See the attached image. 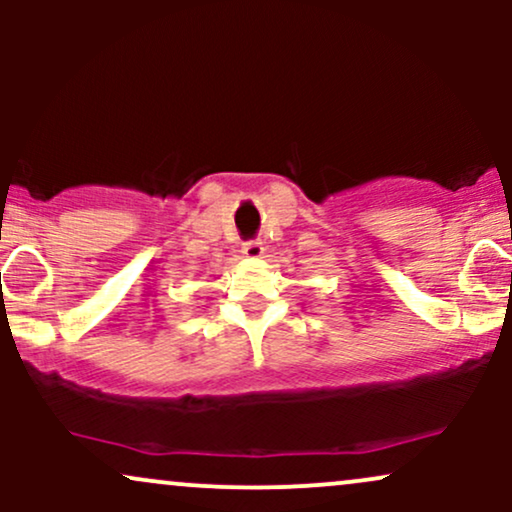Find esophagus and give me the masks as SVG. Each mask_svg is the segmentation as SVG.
I'll return each instance as SVG.
<instances>
[{
  "mask_svg": "<svg viewBox=\"0 0 512 512\" xmlns=\"http://www.w3.org/2000/svg\"><path fill=\"white\" fill-rule=\"evenodd\" d=\"M243 255L248 260H260V257H264V245L260 240H250V243L243 245Z\"/></svg>",
  "mask_w": 512,
  "mask_h": 512,
  "instance_id": "esophagus-1",
  "label": "esophagus"
}]
</instances>
